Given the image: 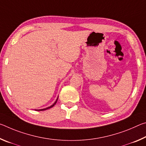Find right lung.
Instances as JSON below:
<instances>
[{"mask_svg": "<svg viewBox=\"0 0 146 146\" xmlns=\"http://www.w3.org/2000/svg\"><path fill=\"white\" fill-rule=\"evenodd\" d=\"M57 100H58V98H57V99H56V100L55 101V103L53 104L52 105V106H49V107H48V108H45V109H42V110H36V111H44V110H48V109H49V108H51L52 107H53L54 106H55V104H56V102H57Z\"/></svg>", "mask_w": 146, "mask_h": 146, "instance_id": "add662e5", "label": "right lung"}]
</instances>
